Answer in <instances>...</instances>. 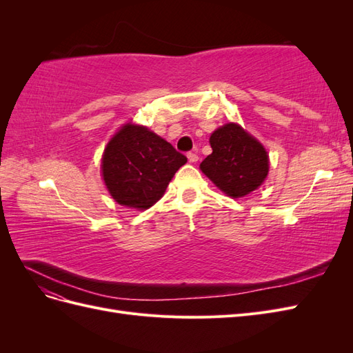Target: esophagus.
Here are the masks:
<instances>
[{
	"label": "esophagus",
	"mask_w": 353,
	"mask_h": 353,
	"mask_svg": "<svg viewBox=\"0 0 353 353\" xmlns=\"http://www.w3.org/2000/svg\"><path fill=\"white\" fill-rule=\"evenodd\" d=\"M187 157H188V162H190V163H196L197 160H199V156H197L196 153H188Z\"/></svg>",
	"instance_id": "obj_1"
}]
</instances>
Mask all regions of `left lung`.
I'll return each instance as SVG.
<instances>
[{
    "label": "left lung",
    "mask_w": 353,
    "mask_h": 353,
    "mask_svg": "<svg viewBox=\"0 0 353 353\" xmlns=\"http://www.w3.org/2000/svg\"><path fill=\"white\" fill-rule=\"evenodd\" d=\"M212 154L200 163L222 193L239 199L262 185L270 170L265 147L237 123H227L210 135Z\"/></svg>",
    "instance_id": "left-lung-1"
}]
</instances>
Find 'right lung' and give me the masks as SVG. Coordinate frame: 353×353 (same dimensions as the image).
Listing matches in <instances>:
<instances>
[{"label":"right lung","mask_w":353,"mask_h":353,"mask_svg":"<svg viewBox=\"0 0 353 353\" xmlns=\"http://www.w3.org/2000/svg\"><path fill=\"white\" fill-rule=\"evenodd\" d=\"M187 163L172 144L145 126L126 123L104 148L101 172L110 196L144 210L162 199L176 170Z\"/></svg>","instance_id":"1"}]
</instances>
